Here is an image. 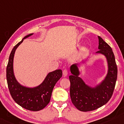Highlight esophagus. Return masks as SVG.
<instances>
[{
  "label": "esophagus",
  "instance_id": "obj_1",
  "mask_svg": "<svg viewBox=\"0 0 124 124\" xmlns=\"http://www.w3.org/2000/svg\"><path fill=\"white\" fill-rule=\"evenodd\" d=\"M67 75H68L67 70H64L63 71V75L64 77H65V76H67Z\"/></svg>",
  "mask_w": 124,
  "mask_h": 124
}]
</instances>
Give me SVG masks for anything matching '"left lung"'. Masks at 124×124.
Returning <instances> with one entry per match:
<instances>
[{
	"label": "left lung",
	"mask_w": 124,
	"mask_h": 124,
	"mask_svg": "<svg viewBox=\"0 0 124 124\" xmlns=\"http://www.w3.org/2000/svg\"><path fill=\"white\" fill-rule=\"evenodd\" d=\"M98 51L106 57L107 62V73L102 81L95 86L86 84L80 78V72L77 63L70 66L72 75L69 76L70 81L71 99L79 110L87 112L95 110L107 103L112 97L117 76V67L112 48L100 36ZM89 57L86 58L88 60Z\"/></svg>",
	"instance_id": "left-lung-1"
}]
</instances>
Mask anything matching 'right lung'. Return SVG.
<instances>
[{
    "label": "right lung",
    "instance_id": "obj_1",
    "mask_svg": "<svg viewBox=\"0 0 124 124\" xmlns=\"http://www.w3.org/2000/svg\"><path fill=\"white\" fill-rule=\"evenodd\" d=\"M30 34L14 46L10 54L7 67V80L10 95L18 105L30 111H38L44 108L49 103L54 86L62 76L61 69L49 72L40 84L35 87L22 85L16 79L13 71L15 52L23 40L32 35Z\"/></svg>",
    "mask_w": 124,
    "mask_h": 124
}]
</instances>
